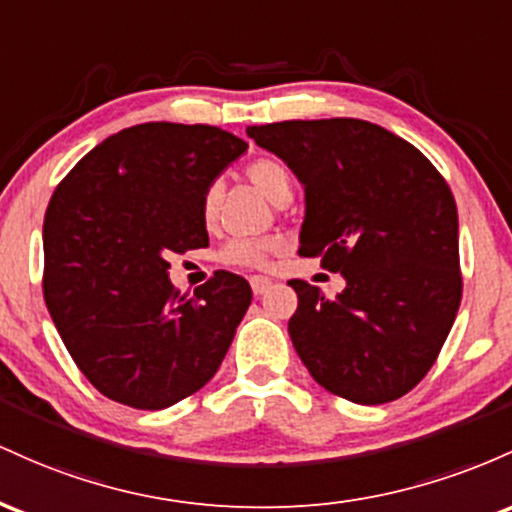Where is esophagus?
<instances>
[{
  "instance_id": "34e87169",
  "label": "esophagus",
  "mask_w": 512,
  "mask_h": 512,
  "mask_svg": "<svg viewBox=\"0 0 512 512\" xmlns=\"http://www.w3.org/2000/svg\"><path fill=\"white\" fill-rule=\"evenodd\" d=\"M271 285L273 280L266 278V275H254V278H251V290H254V295H263V292H268Z\"/></svg>"
}]
</instances>
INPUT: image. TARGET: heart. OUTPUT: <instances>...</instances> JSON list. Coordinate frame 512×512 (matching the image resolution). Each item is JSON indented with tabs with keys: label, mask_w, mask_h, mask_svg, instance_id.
<instances>
[{
	"label": "heart",
	"mask_w": 512,
	"mask_h": 512,
	"mask_svg": "<svg viewBox=\"0 0 512 512\" xmlns=\"http://www.w3.org/2000/svg\"><path fill=\"white\" fill-rule=\"evenodd\" d=\"M246 174L266 198L275 200L278 195L292 193L290 171L275 159H256V162L249 164ZM217 200H220V186L212 183V186L205 188L203 200H200V212H203L205 222L215 220ZM273 246L275 244L271 239H234L220 251V261L227 263V266L263 268L268 263V254L273 251Z\"/></svg>",
	"instance_id": "1"
}]
</instances>
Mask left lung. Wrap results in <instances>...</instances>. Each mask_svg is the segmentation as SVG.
<instances>
[{"mask_svg":"<svg viewBox=\"0 0 512 512\" xmlns=\"http://www.w3.org/2000/svg\"><path fill=\"white\" fill-rule=\"evenodd\" d=\"M246 135L304 186L300 256H321V268L346 278L333 300L290 280L287 331L309 375L355 404L411 392L462 302L450 186L411 142L367 120H285Z\"/></svg>","mask_w":512,"mask_h":512,"instance_id":"left-lung-1","label":"left lung"}]
</instances>
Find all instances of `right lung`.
Returning <instances> with one entry per match:
<instances>
[{
  "instance_id": "1",
  "label": "right lung",
  "mask_w": 512,
  "mask_h": 512,
  "mask_svg": "<svg viewBox=\"0 0 512 512\" xmlns=\"http://www.w3.org/2000/svg\"><path fill=\"white\" fill-rule=\"evenodd\" d=\"M246 149L212 125H132L55 188L43 222L45 304L108 399L166 409L205 387L232 346L249 283L217 271L193 297L179 295L166 258L208 246L200 200Z\"/></svg>"
}]
</instances>
